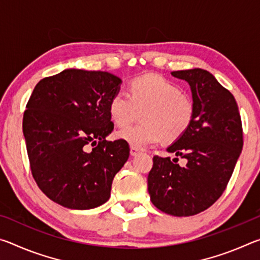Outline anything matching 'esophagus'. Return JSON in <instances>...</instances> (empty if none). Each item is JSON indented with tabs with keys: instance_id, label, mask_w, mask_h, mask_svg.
I'll list each match as a JSON object with an SVG mask.
<instances>
[{
	"instance_id": "1",
	"label": "esophagus",
	"mask_w": 260,
	"mask_h": 260,
	"mask_svg": "<svg viewBox=\"0 0 260 260\" xmlns=\"http://www.w3.org/2000/svg\"><path fill=\"white\" fill-rule=\"evenodd\" d=\"M139 153H140L139 149H136L135 147H131V155L132 156H138Z\"/></svg>"
}]
</instances>
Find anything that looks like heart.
<instances>
[{
	"instance_id": "b5f03b06",
	"label": "heart",
	"mask_w": 260,
	"mask_h": 260,
	"mask_svg": "<svg viewBox=\"0 0 260 260\" xmlns=\"http://www.w3.org/2000/svg\"><path fill=\"white\" fill-rule=\"evenodd\" d=\"M142 112V124L117 133L136 149L147 148L165 138L179 139L190 126L195 107L192 100L166 79L156 74L136 78L131 82L128 95L117 91L109 103V113L118 127H127Z\"/></svg>"
}]
</instances>
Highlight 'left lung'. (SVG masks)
<instances>
[{
    "instance_id": "1",
    "label": "left lung",
    "mask_w": 260,
    "mask_h": 260,
    "mask_svg": "<svg viewBox=\"0 0 260 260\" xmlns=\"http://www.w3.org/2000/svg\"><path fill=\"white\" fill-rule=\"evenodd\" d=\"M190 86L195 112L189 128L166 151L187 159L153 157L148 191L158 210L189 217L210 208L222 192L243 147L239 107L230 90L202 69L171 73Z\"/></svg>"
}]
</instances>
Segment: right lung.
<instances>
[{
  "mask_svg": "<svg viewBox=\"0 0 260 260\" xmlns=\"http://www.w3.org/2000/svg\"><path fill=\"white\" fill-rule=\"evenodd\" d=\"M120 85L109 72L68 69L35 86L23 133L35 182L55 203L89 210L110 199L129 157L126 141L105 140L113 131L109 103Z\"/></svg>",
  "mask_w": 260,
  "mask_h": 260,
  "instance_id": "add662e5",
  "label": "right lung"
}]
</instances>
